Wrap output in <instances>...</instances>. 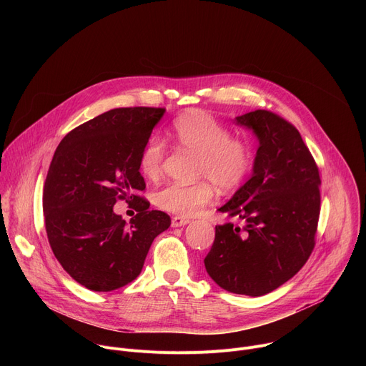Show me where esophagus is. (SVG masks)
Listing matches in <instances>:
<instances>
[{
	"label": "esophagus",
	"instance_id": "1",
	"mask_svg": "<svg viewBox=\"0 0 366 366\" xmlns=\"http://www.w3.org/2000/svg\"><path fill=\"white\" fill-rule=\"evenodd\" d=\"M188 223H189V220L185 219V217H181V216L172 217V222H171L172 227H182V226H185V224H188Z\"/></svg>",
	"mask_w": 366,
	"mask_h": 366
}]
</instances>
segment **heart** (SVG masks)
Returning a JSON list of instances; mask_svg holds the SVG:
<instances>
[{
  "label": "heart",
  "mask_w": 366,
  "mask_h": 366,
  "mask_svg": "<svg viewBox=\"0 0 366 366\" xmlns=\"http://www.w3.org/2000/svg\"><path fill=\"white\" fill-rule=\"evenodd\" d=\"M175 147L195 154V179L191 185L169 184L153 194L161 210L178 216H195L214 198V185L222 191L239 188L253 168L250 144L232 132L214 116L202 110H189L178 116L171 132ZM168 149L165 142L152 136L139 154V169L147 179L159 178Z\"/></svg>",
  "instance_id": "heart-1"
}]
</instances>
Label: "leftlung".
Instances as JSON below:
<instances>
[{
    "mask_svg": "<svg viewBox=\"0 0 366 366\" xmlns=\"http://www.w3.org/2000/svg\"><path fill=\"white\" fill-rule=\"evenodd\" d=\"M259 140L250 179L219 208L244 220L216 226L204 265L223 290L265 295L307 262L320 216V175L300 132L267 110L236 117Z\"/></svg>",
    "mask_w": 366,
    "mask_h": 366,
    "instance_id": "left-lung-1",
    "label": "left lung"
}]
</instances>
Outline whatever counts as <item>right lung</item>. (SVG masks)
<instances>
[{
    "mask_svg": "<svg viewBox=\"0 0 366 366\" xmlns=\"http://www.w3.org/2000/svg\"><path fill=\"white\" fill-rule=\"evenodd\" d=\"M165 109H114L69 132L50 162L43 212L46 233L62 268L91 291L122 288L142 272L153 239L171 217L137 195L146 184L139 154ZM117 199L137 204L126 224Z\"/></svg>",
    "mask_w": 366,
    "mask_h": 366,
    "instance_id": "right-lung-1",
    "label": "right lung"
}]
</instances>
